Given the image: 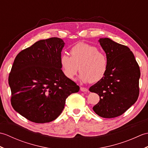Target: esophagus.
<instances>
[{
    "instance_id": "1",
    "label": "esophagus",
    "mask_w": 148,
    "mask_h": 148,
    "mask_svg": "<svg viewBox=\"0 0 148 148\" xmlns=\"http://www.w3.org/2000/svg\"><path fill=\"white\" fill-rule=\"evenodd\" d=\"M80 90L81 91V92H88V90L86 88H84V87H80Z\"/></svg>"
}]
</instances>
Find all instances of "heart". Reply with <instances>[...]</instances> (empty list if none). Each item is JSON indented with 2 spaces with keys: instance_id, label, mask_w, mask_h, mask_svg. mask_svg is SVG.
<instances>
[{
  "instance_id": "heart-1",
  "label": "heart",
  "mask_w": 148,
  "mask_h": 148,
  "mask_svg": "<svg viewBox=\"0 0 148 148\" xmlns=\"http://www.w3.org/2000/svg\"><path fill=\"white\" fill-rule=\"evenodd\" d=\"M70 52L71 56L63 53L60 58L62 71L69 79H73L79 69V79L83 83H96L104 77L108 69V57L96 46L79 42Z\"/></svg>"
}]
</instances>
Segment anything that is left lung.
I'll list each match as a JSON object with an SVG mask.
<instances>
[{
  "mask_svg": "<svg viewBox=\"0 0 148 148\" xmlns=\"http://www.w3.org/2000/svg\"><path fill=\"white\" fill-rule=\"evenodd\" d=\"M100 45L108 60V69L102 79L90 88L100 100L93 110L100 117H117L134 105L139 94L140 69L127 46L109 38H100Z\"/></svg>",
  "mask_w": 148,
  "mask_h": 148,
  "instance_id": "1",
  "label": "left lung"
}]
</instances>
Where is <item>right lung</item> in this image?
<instances>
[{"label":"right lung","mask_w":148,"mask_h":148,"mask_svg":"<svg viewBox=\"0 0 148 148\" xmlns=\"http://www.w3.org/2000/svg\"><path fill=\"white\" fill-rule=\"evenodd\" d=\"M65 42L58 37L40 40L16 56L9 76L11 105L29 121L55 120L65 100L79 86L66 77L60 63Z\"/></svg>","instance_id":"add662e5"}]
</instances>
